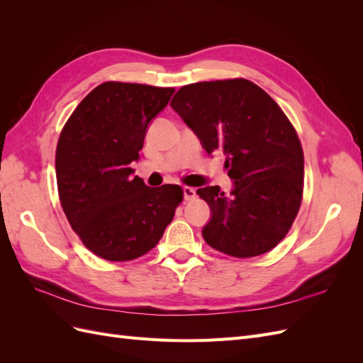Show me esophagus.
Masks as SVG:
<instances>
[{
	"label": "esophagus",
	"mask_w": 363,
	"mask_h": 363,
	"mask_svg": "<svg viewBox=\"0 0 363 363\" xmlns=\"http://www.w3.org/2000/svg\"><path fill=\"white\" fill-rule=\"evenodd\" d=\"M183 196H184L186 201H191V200H194L195 196H196V192H195L194 188H189V186H184V188H183Z\"/></svg>",
	"instance_id": "obj_1"
}]
</instances>
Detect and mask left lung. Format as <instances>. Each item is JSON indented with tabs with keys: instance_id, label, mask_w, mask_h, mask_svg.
Returning a JSON list of instances; mask_svg holds the SVG:
<instances>
[{
	"instance_id": "8db88e82",
	"label": "left lung",
	"mask_w": 363,
	"mask_h": 363,
	"mask_svg": "<svg viewBox=\"0 0 363 363\" xmlns=\"http://www.w3.org/2000/svg\"><path fill=\"white\" fill-rule=\"evenodd\" d=\"M171 107L208 156L223 152L233 189L196 191L211 207L203 238L235 257L260 256L286 236L303 199L300 139L279 104L244 79L183 86Z\"/></svg>"
}]
</instances>
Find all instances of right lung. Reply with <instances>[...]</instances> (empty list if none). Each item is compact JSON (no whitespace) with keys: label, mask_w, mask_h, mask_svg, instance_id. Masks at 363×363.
Segmentation results:
<instances>
[{"label":"right lung","mask_w":363,"mask_h":363,"mask_svg":"<svg viewBox=\"0 0 363 363\" xmlns=\"http://www.w3.org/2000/svg\"><path fill=\"white\" fill-rule=\"evenodd\" d=\"M174 87L106 82L84 96L56 151L60 203L74 232L111 262L144 256L163 236L183 200L179 184L150 188L131 162Z\"/></svg>","instance_id":"1"}]
</instances>
